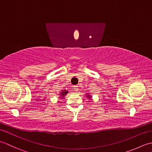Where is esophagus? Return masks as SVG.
Segmentation results:
<instances>
[{
    "mask_svg": "<svg viewBox=\"0 0 152 152\" xmlns=\"http://www.w3.org/2000/svg\"><path fill=\"white\" fill-rule=\"evenodd\" d=\"M73 89H74V91H78V90H79V88H78V86H73Z\"/></svg>",
    "mask_w": 152,
    "mask_h": 152,
    "instance_id": "34e87169",
    "label": "esophagus"
}]
</instances>
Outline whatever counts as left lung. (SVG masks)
<instances>
[{
	"instance_id": "1",
	"label": "left lung",
	"mask_w": 152,
	"mask_h": 152,
	"mask_svg": "<svg viewBox=\"0 0 152 152\" xmlns=\"http://www.w3.org/2000/svg\"><path fill=\"white\" fill-rule=\"evenodd\" d=\"M86 96H87V97H88V98H89V99L91 98V96L89 95V94H87V95H86Z\"/></svg>"
}]
</instances>
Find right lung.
Wrapping results in <instances>:
<instances>
[{
  "mask_svg": "<svg viewBox=\"0 0 152 152\" xmlns=\"http://www.w3.org/2000/svg\"><path fill=\"white\" fill-rule=\"evenodd\" d=\"M68 93H69V91H66V89L62 90V91H61V93H60V95H61V96H59V98H60V99H64V96H65Z\"/></svg>",
  "mask_w": 152,
  "mask_h": 152,
  "instance_id": "add662e5",
  "label": "right lung"
}]
</instances>
